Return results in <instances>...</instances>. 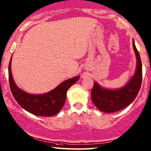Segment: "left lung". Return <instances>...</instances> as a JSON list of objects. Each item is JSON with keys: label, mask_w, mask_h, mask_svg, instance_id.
<instances>
[{"label": "left lung", "mask_w": 151, "mask_h": 151, "mask_svg": "<svg viewBox=\"0 0 151 151\" xmlns=\"http://www.w3.org/2000/svg\"><path fill=\"white\" fill-rule=\"evenodd\" d=\"M133 47L136 56V69L134 76L125 86L119 89L109 90L94 83L91 98L99 110L107 113L119 111L132 103L137 96L142 82V63L134 40Z\"/></svg>", "instance_id": "8db88e82"}]
</instances>
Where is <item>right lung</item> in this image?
<instances>
[{
	"label": "right lung",
	"instance_id": "right-lung-1",
	"mask_svg": "<svg viewBox=\"0 0 151 151\" xmlns=\"http://www.w3.org/2000/svg\"><path fill=\"white\" fill-rule=\"evenodd\" d=\"M11 60L12 58L8 65L9 84L17 103L28 112L37 116H51L59 112L64 105L67 90L79 79V76L63 81L47 93L32 95L23 91L16 86L11 73Z\"/></svg>",
	"mask_w": 151,
	"mask_h": 151
}]
</instances>
